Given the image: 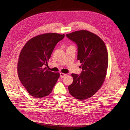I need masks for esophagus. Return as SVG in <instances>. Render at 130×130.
Masks as SVG:
<instances>
[{"label":"esophagus","mask_w":130,"mask_h":130,"mask_svg":"<svg viewBox=\"0 0 130 130\" xmlns=\"http://www.w3.org/2000/svg\"><path fill=\"white\" fill-rule=\"evenodd\" d=\"M66 76V74H63V73H61L60 74V77H61V78H63V77H64V76Z\"/></svg>","instance_id":"esophagus-1"}]
</instances>
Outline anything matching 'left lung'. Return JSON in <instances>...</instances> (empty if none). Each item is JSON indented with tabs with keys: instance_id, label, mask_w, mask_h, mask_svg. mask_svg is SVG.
<instances>
[{
	"instance_id": "8db88e82",
	"label": "left lung",
	"mask_w": 130,
	"mask_h": 130,
	"mask_svg": "<svg viewBox=\"0 0 130 130\" xmlns=\"http://www.w3.org/2000/svg\"><path fill=\"white\" fill-rule=\"evenodd\" d=\"M77 46V60L82 63L80 74H72L70 94L84 100L92 96L103 84L108 67V54L103 40L92 32L82 30L66 35Z\"/></svg>"
}]
</instances>
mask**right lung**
<instances>
[{
	"mask_svg": "<svg viewBox=\"0 0 130 130\" xmlns=\"http://www.w3.org/2000/svg\"><path fill=\"white\" fill-rule=\"evenodd\" d=\"M64 35L48 33L29 39L22 48L18 62L19 80L27 92L41 98L52 92L60 74L48 71L45 66L56 44Z\"/></svg>",
	"mask_w": 130,
	"mask_h": 130,
	"instance_id": "right-lung-1",
	"label": "right lung"
}]
</instances>
